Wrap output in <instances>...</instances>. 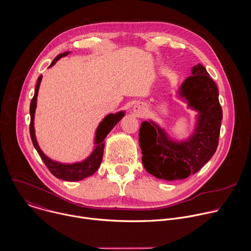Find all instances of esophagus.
Listing matches in <instances>:
<instances>
[{"label": "esophagus", "mask_w": 251, "mask_h": 251, "mask_svg": "<svg viewBox=\"0 0 251 251\" xmlns=\"http://www.w3.org/2000/svg\"><path fill=\"white\" fill-rule=\"evenodd\" d=\"M133 111H134V113H135L136 116L142 117V116H144V114L146 113V106H145L143 103H141V102L136 103L135 106H134V108H133Z\"/></svg>", "instance_id": "obj_1"}]
</instances>
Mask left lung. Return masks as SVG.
<instances>
[{
	"instance_id": "obj_1",
	"label": "left lung",
	"mask_w": 251,
	"mask_h": 251,
	"mask_svg": "<svg viewBox=\"0 0 251 251\" xmlns=\"http://www.w3.org/2000/svg\"><path fill=\"white\" fill-rule=\"evenodd\" d=\"M191 107L200 112L198 126L188 141H170L154 123L143 122L139 132L142 162L151 176L164 180L185 179L199 172L216 152L223 110L216 82L204 66L192 69L179 91Z\"/></svg>"
}]
</instances>
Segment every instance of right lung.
I'll use <instances>...</instances> for the list:
<instances>
[{
	"instance_id": "1",
	"label": "right lung",
	"mask_w": 251,
	"mask_h": 251,
	"mask_svg": "<svg viewBox=\"0 0 251 251\" xmlns=\"http://www.w3.org/2000/svg\"><path fill=\"white\" fill-rule=\"evenodd\" d=\"M68 54H69V52H64V53L59 54L53 60V62L50 64L49 67H52L59 59L67 56ZM41 79H42V75H40L37 79V83H36L35 91H34V96L30 101V108H29V113H30L29 133H30V138H31L32 144H33L35 150L37 151L38 154L40 155L42 161L45 163L49 172L55 177H57L59 179L66 180V181L81 180L83 178H86V177L94 175L100 168V165L102 160V155H103L104 139L107 136V134L112 130V128L121 120V118L124 116V113L121 111L116 114H109L103 119V121L100 124V126L97 130V137H96L97 147H96L95 151H93V153L86 160H83L82 162L73 163V164H62V163L53 161L42 152V151L40 150V148L37 144V141H36L35 135H34L33 119H34V113H35V108H36V99H37L38 89H39Z\"/></svg>"
}]
</instances>
